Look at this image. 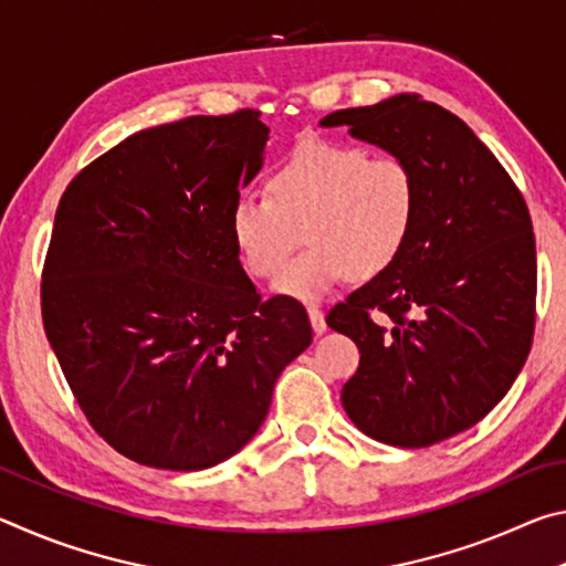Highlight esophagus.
<instances>
[{
    "instance_id": "obj_1",
    "label": "esophagus",
    "mask_w": 566,
    "mask_h": 566,
    "mask_svg": "<svg viewBox=\"0 0 566 566\" xmlns=\"http://www.w3.org/2000/svg\"><path fill=\"white\" fill-rule=\"evenodd\" d=\"M306 314H310V319H312V329H314V332H317V334L327 332V322H324V312L319 310L317 304H310V306H306Z\"/></svg>"
}]
</instances>
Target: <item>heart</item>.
Segmentation results:
<instances>
[{
  "label": "heart",
  "instance_id": "1",
  "mask_svg": "<svg viewBox=\"0 0 566 566\" xmlns=\"http://www.w3.org/2000/svg\"><path fill=\"white\" fill-rule=\"evenodd\" d=\"M266 191H244L229 212L239 262L274 276L305 227L311 249L276 276L274 290L314 302L349 280H375L395 264L419 207L415 169L397 155L302 137L276 159Z\"/></svg>",
  "mask_w": 566,
  "mask_h": 566
}]
</instances>
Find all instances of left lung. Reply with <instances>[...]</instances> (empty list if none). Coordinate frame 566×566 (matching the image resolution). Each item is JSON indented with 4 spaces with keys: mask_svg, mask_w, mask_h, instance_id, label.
<instances>
[{
    "mask_svg": "<svg viewBox=\"0 0 566 566\" xmlns=\"http://www.w3.org/2000/svg\"><path fill=\"white\" fill-rule=\"evenodd\" d=\"M409 161L419 187L399 260L327 314L359 347L342 405L364 434L419 449L474 427L532 349L536 249L520 187L457 117L417 94L332 112Z\"/></svg>",
    "mask_w": 566,
    "mask_h": 566,
    "instance_id": "8db88e82",
    "label": "left lung"
}]
</instances>
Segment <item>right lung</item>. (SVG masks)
Segmentation results:
<instances>
[{
    "label": "right lung",
    "instance_id": "1",
    "mask_svg": "<svg viewBox=\"0 0 566 566\" xmlns=\"http://www.w3.org/2000/svg\"><path fill=\"white\" fill-rule=\"evenodd\" d=\"M266 139L256 109L159 124L84 167L56 207L46 339L94 432L132 462H224L310 347L304 306L262 300L229 234Z\"/></svg>",
    "mask_w": 566,
    "mask_h": 566
}]
</instances>
